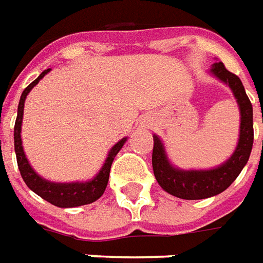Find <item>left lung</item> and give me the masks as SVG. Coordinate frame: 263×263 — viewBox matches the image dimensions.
<instances>
[{"mask_svg": "<svg viewBox=\"0 0 263 263\" xmlns=\"http://www.w3.org/2000/svg\"><path fill=\"white\" fill-rule=\"evenodd\" d=\"M210 73L218 80L226 83L231 88L237 100L241 114L239 125V139L231 158L224 163L209 171H183L172 165L165 146L158 135H154V152H152V166L156 180L160 187L175 197L183 200H201L222 193L238 177L247 165L254 143V121H252V104L245 92L242 81L237 74L226 69L222 62L214 63Z\"/></svg>", "mask_w": 263, "mask_h": 263, "instance_id": "1", "label": "left lung"}]
</instances>
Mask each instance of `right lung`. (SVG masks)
<instances>
[{"mask_svg": "<svg viewBox=\"0 0 263 263\" xmlns=\"http://www.w3.org/2000/svg\"><path fill=\"white\" fill-rule=\"evenodd\" d=\"M49 71H50V69L43 70L36 80H33L29 86L26 87L25 90L22 91L20 104H18V115H16L14 128V145L21 176L24 179V182L26 183V186L31 189L33 193H36L43 200H46V201L53 204L56 207L70 209V207H79V205H84V204L94 203L96 200H98L104 194V190H105L107 183H108L112 160L117 156V154L120 152L121 148L124 146V143L126 142V138H122L121 141H118L112 148L109 149L103 167L100 169L96 177L88 180V182L54 183L49 182L46 179L39 176L36 172L32 169V166L29 165V162L26 159L24 146H22V139H21V126H22L24 104H25L26 96L29 94V91L33 87L36 86L39 80L45 77V74H48Z\"/></svg>", "mask_w": 263, "mask_h": 263, "instance_id": "obj_1", "label": "right lung"}]
</instances>
